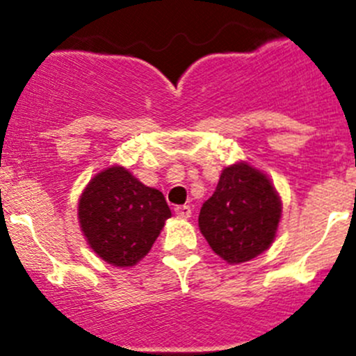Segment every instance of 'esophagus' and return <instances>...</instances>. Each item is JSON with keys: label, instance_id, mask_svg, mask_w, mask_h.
<instances>
[{"label": "esophagus", "instance_id": "esophagus-1", "mask_svg": "<svg viewBox=\"0 0 356 356\" xmlns=\"http://www.w3.org/2000/svg\"><path fill=\"white\" fill-rule=\"evenodd\" d=\"M174 211H175V215H177L179 218H189V217H191V207H188V204H181V207H175Z\"/></svg>", "mask_w": 356, "mask_h": 356}]
</instances>
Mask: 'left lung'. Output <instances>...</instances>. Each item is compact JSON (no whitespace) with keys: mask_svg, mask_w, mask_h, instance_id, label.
Returning a JSON list of instances; mask_svg holds the SVG:
<instances>
[{"mask_svg":"<svg viewBox=\"0 0 356 356\" xmlns=\"http://www.w3.org/2000/svg\"><path fill=\"white\" fill-rule=\"evenodd\" d=\"M281 213V198L270 179L239 161L222 170L213 195L201 207L198 225L211 250L234 265L274 243Z\"/></svg>","mask_w":356,"mask_h":356,"instance_id":"obj_1","label":"left lung"}]
</instances>
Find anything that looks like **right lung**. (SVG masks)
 <instances>
[{
  "label": "right lung",
  "instance_id": "1",
  "mask_svg": "<svg viewBox=\"0 0 356 356\" xmlns=\"http://www.w3.org/2000/svg\"><path fill=\"white\" fill-rule=\"evenodd\" d=\"M77 215L89 248L102 260L115 267H132L149 253L172 213L158 189L113 165L89 181Z\"/></svg>",
  "mask_w": 356,
  "mask_h": 356
}]
</instances>
